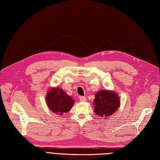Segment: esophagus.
<instances>
[{
	"mask_svg": "<svg viewBox=\"0 0 160 160\" xmlns=\"http://www.w3.org/2000/svg\"><path fill=\"white\" fill-rule=\"evenodd\" d=\"M79 99L81 102H85L86 101V98L84 96H79Z\"/></svg>",
	"mask_w": 160,
	"mask_h": 160,
	"instance_id": "esophagus-1",
	"label": "esophagus"
}]
</instances>
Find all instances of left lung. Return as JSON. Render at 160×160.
I'll list each match as a JSON object with an SVG mask.
<instances>
[{
	"label": "left lung",
	"instance_id": "obj_1",
	"mask_svg": "<svg viewBox=\"0 0 160 160\" xmlns=\"http://www.w3.org/2000/svg\"><path fill=\"white\" fill-rule=\"evenodd\" d=\"M93 104L96 114L106 119L117 110L120 106V99L114 92L101 90L96 94Z\"/></svg>",
	"mask_w": 160,
	"mask_h": 160
}]
</instances>
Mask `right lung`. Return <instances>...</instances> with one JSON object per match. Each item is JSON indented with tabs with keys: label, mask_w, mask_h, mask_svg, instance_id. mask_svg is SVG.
I'll return each instance as SVG.
<instances>
[{
	"label": "right lung",
	"mask_w": 160,
	"mask_h": 160,
	"mask_svg": "<svg viewBox=\"0 0 160 160\" xmlns=\"http://www.w3.org/2000/svg\"><path fill=\"white\" fill-rule=\"evenodd\" d=\"M46 102L52 112L60 115L67 113L74 104V100H72V98L58 88L51 89L48 93Z\"/></svg>",
	"instance_id": "obj_1"
}]
</instances>
